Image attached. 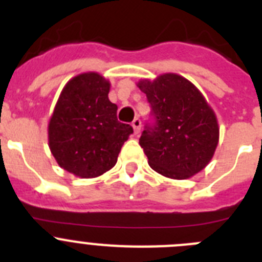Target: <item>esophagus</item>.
<instances>
[{
	"label": "esophagus",
	"mask_w": 262,
	"mask_h": 262,
	"mask_svg": "<svg viewBox=\"0 0 262 262\" xmlns=\"http://www.w3.org/2000/svg\"><path fill=\"white\" fill-rule=\"evenodd\" d=\"M133 127H134V133L135 134L140 133V128H142V120H140V118H135V119L133 120Z\"/></svg>",
	"instance_id": "34e87169"
}]
</instances>
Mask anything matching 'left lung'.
Returning <instances> with one entry per match:
<instances>
[{
    "label": "left lung",
    "instance_id": "obj_1",
    "mask_svg": "<svg viewBox=\"0 0 262 262\" xmlns=\"http://www.w3.org/2000/svg\"><path fill=\"white\" fill-rule=\"evenodd\" d=\"M154 122L147 123L139 144L155 172L185 180L201 172L219 142L215 113L190 81L165 73L154 81L140 80Z\"/></svg>",
    "mask_w": 262,
    "mask_h": 262
}]
</instances>
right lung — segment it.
I'll return each mask as SVG.
<instances>
[{
  "label": "right lung",
  "mask_w": 262,
  "mask_h": 262,
  "mask_svg": "<svg viewBox=\"0 0 262 262\" xmlns=\"http://www.w3.org/2000/svg\"><path fill=\"white\" fill-rule=\"evenodd\" d=\"M110 82L96 72L76 76L61 90L48 124V145L57 164L81 178L103 174L117 164L134 133L120 123L108 99Z\"/></svg>",
  "instance_id": "obj_1"
}]
</instances>
